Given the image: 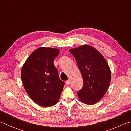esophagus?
Masks as SVG:
<instances>
[{
	"mask_svg": "<svg viewBox=\"0 0 131 131\" xmlns=\"http://www.w3.org/2000/svg\"><path fill=\"white\" fill-rule=\"evenodd\" d=\"M70 80H68L66 81V85H69V84H70Z\"/></svg>",
	"mask_w": 131,
	"mask_h": 131,
	"instance_id": "esophagus-1",
	"label": "esophagus"
}]
</instances>
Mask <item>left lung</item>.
<instances>
[{
  "label": "left lung",
  "mask_w": 131,
  "mask_h": 131,
  "mask_svg": "<svg viewBox=\"0 0 131 131\" xmlns=\"http://www.w3.org/2000/svg\"><path fill=\"white\" fill-rule=\"evenodd\" d=\"M69 52L76 59L84 81L77 96L82 102L92 105L101 100L107 92L111 72L106 59L96 48L84 44Z\"/></svg>",
  "instance_id": "obj_1"
}]
</instances>
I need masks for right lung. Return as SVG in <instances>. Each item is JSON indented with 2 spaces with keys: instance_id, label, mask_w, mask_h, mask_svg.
<instances>
[{
  "instance_id": "obj_1",
  "label": "right lung",
  "mask_w": 131,
  "mask_h": 131,
  "mask_svg": "<svg viewBox=\"0 0 131 131\" xmlns=\"http://www.w3.org/2000/svg\"><path fill=\"white\" fill-rule=\"evenodd\" d=\"M60 52L59 49L41 47L28 58L21 70L24 88L35 103L44 107L58 101L65 82L59 78L54 60Z\"/></svg>"
}]
</instances>
